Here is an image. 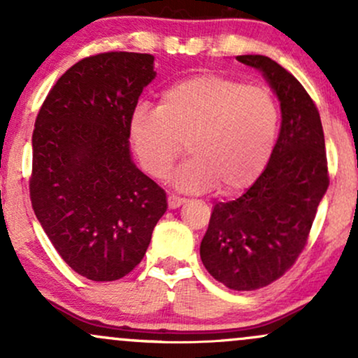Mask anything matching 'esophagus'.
Masks as SVG:
<instances>
[{
	"label": "esophagus",
	"mask_w": 358,
	"mask_h": 358,
	"mask_svg": "<svg viewBox=\"0 0 358 358\" xmlns=\"http://www.w3.org/2000/svg\"><path fill=\"white\" fill-rule=\"evenodd\" d=\"M187 202V200L182 199V196H176V195H170L168 196V207L171 208V210H175V208L182 207V205Z\"/></svg>",
	"instance_id": "34e87169"
}]
</instances>
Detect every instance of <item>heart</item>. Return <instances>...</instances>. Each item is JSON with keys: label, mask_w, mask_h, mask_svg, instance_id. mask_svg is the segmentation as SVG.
<instances>
[{"label": "heart", "mask_w": 358, "mask_h": 358, "mask_svg": "<svg viewBox=\"0 0 358 358\" xmlns=\"http://www.w3.org/2000/svg\"><path fill=\"white\" fill-rule=\"evenodd\" d=\"M279 129V106L271 90L232 77L205 73L162 94L158 109L139 106L129 138L143 170L165 180L187 145L192 158L173 173L188 193L236 195L264 171Z\"/></svg>", "instance_id": "heart-1"}]
</instances>
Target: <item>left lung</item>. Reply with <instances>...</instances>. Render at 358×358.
<instances>
[{
  "label": "left lung",
  "instance_id": "8db88e82",
  "mask_svg": "<svg viewBox=\"0 0 358 358\" xmlns=\"http://www.w3.org/2000/svg\"><path fill=\"white\" fill-rule=\"evenodd\" d=\"M262 73L281 108V129L264 171L232 202L213 207L200 244L205 269L236 291H254L294 264L328 188L322 119L286 69L264 55H239Z\"/></svg>",
  "mask_w": 358,
  "mask_h": 358
}]
</instances>
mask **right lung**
Segmentation results:
<instances>
[{"instance_id":"right-lung-1","label":"right lung","mask_w":358,"mask_h":358,"mask_svg":"<svg viewBox=\"0 0 358 358\" xmlns=\"http://www.w3.org/2000/svg\"><path fill=\"white\" fill-rule=\"evenodd\" d=\"M155 77L150 53L87 57L57 80L36 116L31 207L62 259L90 281L136 268L168 208L129 148L131 114Z\"/></svg>"}]
</instances>
